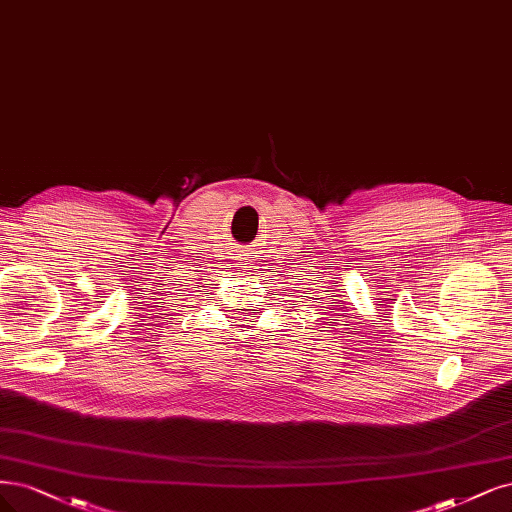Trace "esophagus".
Returning <instances> with one entry per match:
<instances>
[{
	"instance_id": "34e87169",
	"label": "esophagus",
	"mask_w": 512,
	"mask_h": 512,
	"mask_svg": "<svg viewBox=\"0 0 512 512\" xmlns=\"http://www.w3.org/2000/svg\"><path fill=\"white\" fill-rule=\"evenodd\" d=\"M252 250L250 248H241V250H237V254H235V258H237V262H239V267L241 269H245L248 267V264L252 262Z\"/></svg>"
}]
</instances>
